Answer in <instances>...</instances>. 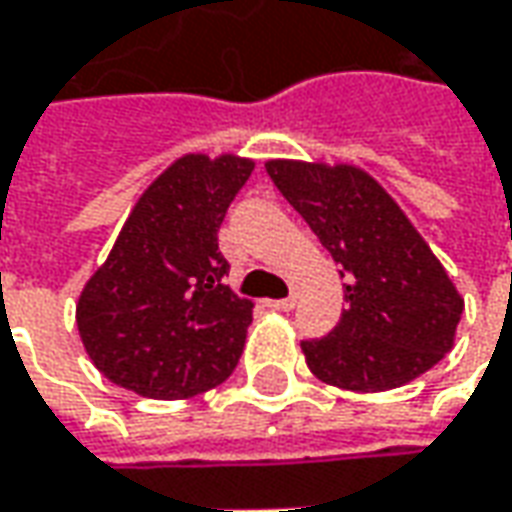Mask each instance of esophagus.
<instances>
[{
    "instance_id": "obj_1",
    "label": "esophagus",
    "mask_w": 512,
    "mask_h": 512,
    "mask_svg": "<svg viewBox=\"0 0 512 512\" xmlns=\"http://www.w3.org/2000/svg\"><path fill=\"white\" fill-rule=\"evenodd\" d=\"M266 306L274 311H291L294 306H297V297H294V294H289V297H283V300H269Z\"/></svg>"
}]
</instances>
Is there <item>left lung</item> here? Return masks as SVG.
<instances>
[{
  "instance_id": "obj_1",
  "label": "left lung",
  "mask_w": 512,
  "mask_h": 512,
  "mask_svg": "<svg viewBox=\"0 0 512 512\" xmlns=\"http://www.w3.org/2000/svg\"><path fill=\"white\" fill-rule=\"evenodd\" d=\"M266 172L343 266L340 323L326 337L300 343L311 374L374 394L442 360L453 348L465 300L394 198L345 164L269 161Z\"/></svg>"
}]
</instances>
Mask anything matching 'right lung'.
Returning a JSON list of instances; mask_svg holds the SVG:
<instances>
[{
    "label": "right lung",
    "instance_id": "obj_1",
    "mask_svg": "<svg viewBox=\"0 0 512 512\" xmlns=\"http://www.w3.org/2000/svg\"><path fill=\"white\" fill-rule=\"evenodd\" d=\"M255 164L184 155L135 203L76 306L104 377L150 399H186L238 365L252 303L226 286L218 229Z\"/></svg>",
    "mask_w": 512,
    "mask_h": 512
}]
</instances>
